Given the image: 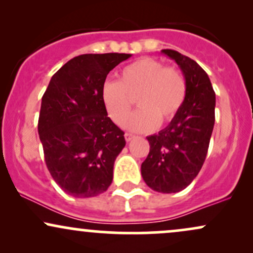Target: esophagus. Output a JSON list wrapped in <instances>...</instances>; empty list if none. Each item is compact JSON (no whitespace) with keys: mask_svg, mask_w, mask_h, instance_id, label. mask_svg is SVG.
I'll list each match as a JSON object with an SVG mask.
<instances>
[{"mask_svg":"<svg viewBox=\"0 0 253 253\" xmlns=\"http://www.w3.org/2000/svg\"><path fill=\"white\" fill-rule=\"evenodd\" d=\"M135 136L133 134H130V133H125V139H126V141H130L132 139H134Z\"/></svg>","mask_w":253,"mask_h":253,"instance_id":"1","label":"esophagus"}]
</instances>
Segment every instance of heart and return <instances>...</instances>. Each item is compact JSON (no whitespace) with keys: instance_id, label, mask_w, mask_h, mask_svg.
Returning a JSON list of instances; mask_svg holds the SVG:
<instances>
[{"instance_id":"heart-1","label":"heart","mask_w":253,"mask_h":253,"mask_svg":"<svg viewBox=\"0 0 253 253\" xmlns=\"http://www.w3.org/2000/svg\"><path fill=\"white\" fill-rule=\"evenodd\" d=\"M135 94L141 108L131 115L125 127L149 132L159 123L172 120L181 110L187 97V82L181 71L164 68L155 58H140L125 66L118 82H107L102 88L103 104L117 125L124 124L131 108L130 98Z\"/></svg>"}]
</instances>
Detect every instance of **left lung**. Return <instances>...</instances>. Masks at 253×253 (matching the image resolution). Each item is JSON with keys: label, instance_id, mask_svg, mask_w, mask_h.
<instances>
[{"label": "left lung", "instance_id": "left-lung-1", "mask_svg": "<svg viewBox=\"0 0 253 253\" xmlns=\"http://www.w3.org/2000/svg\"><path fill=\"white\" fill-rule=\"evenodd\" d=\"M162 52L182 70L187 97L171 123L146 138L150 152L141 164V176L151 189L171 194L187 188L205 163L215 121V92L195 60L173 50Z\"/></svg>", "mask_w": 253, "mask_h": 253}]
</instances>
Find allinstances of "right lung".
<instances>
[{
    "label": "right lung",
    "mask_w": 253,
    "mask_h": 253,
    "mask_svg": "<svg viewBox=\"0 0 253 253\" xmlns=\"http://www.w3.org/2000/svg\"><path fill=\"white\" fill-rule=\"evenodd\" d=\"M132 54H81L51 78L42 98L38 133L52 178L69 195H100L113 181L114 162L126 145L110 120L102 88L110 70Z\"/></svg>",
    "instance_id": "obj_1"
}]
</instances>
